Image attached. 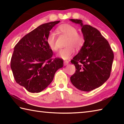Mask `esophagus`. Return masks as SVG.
Returning a JSON list of instances; mask_svg holds the SVG:
<instances>
[{
    "instance_id": "1",
    "label": "esophagus",
    "mask_w": 124,
    "mask_h": 124,
    "mask_svg": "<svg viewBox=\"0 0 124 124\" xmlns=\"http://www.w3.org/2000/svg\"><path fill=\"white\" fill-rule=\"evenodd\" d=\"M69 63V61H64V66H67V64H68Z\"/></svg>"
}]
</instances>
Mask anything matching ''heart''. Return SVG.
Returning <instances> with one entry per match:
<instances>
[{
  "label": "heart",
  "instance_id": "heart-1",
  "mask_svg": "<svg viewBox=\"0 0 124 124\" xmlns=\"http://www.w3.org/2000/svg\"><path fill=\"white\" fill-rule=\"evenodd\" d=\"M58 31L64 35L68 36L66 42L67 47L61 49L57 56L63 60L70 58L74 52V47L79 49L83 46L84 43V38L82 35L77 33V29L75 27L70 24H63L58 27ZM46 43L50 49L56 51L57 47L56 45L55 34L51 31L46 38Z\"/></svg>",
  "mask_w": 124,
  "mask_h": 124
}]
</instances>
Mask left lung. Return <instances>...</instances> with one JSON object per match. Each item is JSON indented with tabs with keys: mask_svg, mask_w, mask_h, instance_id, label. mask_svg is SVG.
<instances>
[{
	"mask_svg": "<svg viewBox=\"0 0 124 124\" xmlns=\"http://www.w3.org/2000/svg\"><path fill=\"white\" fill-rule=\"evenodd\" d=\"M80 25L84 43L71 60L76 68L70 81L78 89L89 92L99 87L110 77L114 54L108 41L101 33L81 20L70 19Z\"/></svg>",
	"mask_w": 124,
	"mask_h": 124,
	"instance_id": "1",
	"label": "left lung"
}]
</instances>
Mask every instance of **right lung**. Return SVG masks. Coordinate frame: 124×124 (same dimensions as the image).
<instances>
[{"label":"right lung","instance_id":"obj_1","mask_svg":"<svg viewBox=\"0 0 124 124\" xmlns=\"http://www.w3.org/2000/svg\"><path fill=\"white\" fill-rule=\"evenodd\" d=\"M60 21L40 25L24 36L14 47L11 59V70L16 82L32 93L46 89L54 74L63 66L61 58L53 55L46 43L50 31Z\"/></svg>","mask_w":124,"mask_h":124}]
</instances>
